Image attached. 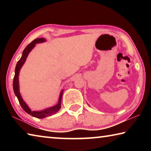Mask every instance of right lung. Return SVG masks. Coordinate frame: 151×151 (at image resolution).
Segmentation results:
<instances>
[{
	"label": "right lung",
	"instance_id": "obj_1",
	"mask_svg": "<svg viewBox=\"0 0 151 151\" xmlns=\"http://www.w3.org/2000/svg\"><path fill=\"white\" fill-rule=\"evenodd\" d=\"M46 41H47V40L44 39V38H39V39H35L32 42H30L29 45H28L27 46L26 48L24 49L23 52H22L21 58H20V60L18 61V63L16 65V67H15V74H14V79H13L14 93L15 94V95H16V96L17 97L18 100L19 101L20 106H22V108L23 109L24 111L26 112H27L28 114L38 119H43L47 116H51L52 115V114H56L58 111H59L61 107V101H62V96H63L64 90L63 89L61 90L60 95H59V99H58V102L56 105L48 107V108H47L44 110H41V111H32V110L29 108V106L27 105V104L25 103V101H24L23 99H22L21 94L20 93L19 76L20 70L21 69L22 66H23V65L24 64L25 61H26L28 55H29L30 51L34 48L36 44H38V43H42Z\"/></svg>",
	"mask_w": 151,
	"mask_h": 151
}]
</instances>
